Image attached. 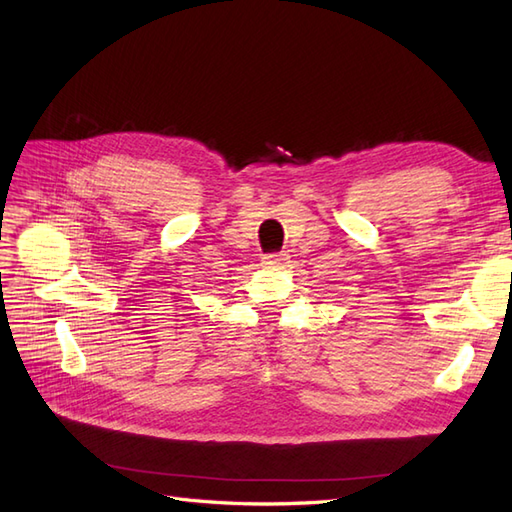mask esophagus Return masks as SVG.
Listing matches in <instances>:
<instances>
[{
  "mask_svg": "<svg viewBox=\"0 0 512 512\" xmlns=\"http://www.w3.org/2000/svg\"><path fill=\"white\" fill-rule=\"evenodd\" d=\"M286 260H288V254H284V252L262 256V264H264V267H269V269L281 267V264H286Z\"/></svg>",
  "mask_w": 512,
  "mask_h": 512,
  "instance_id": "34e87169",
  "label": "esophagus"
}]
</instances>
